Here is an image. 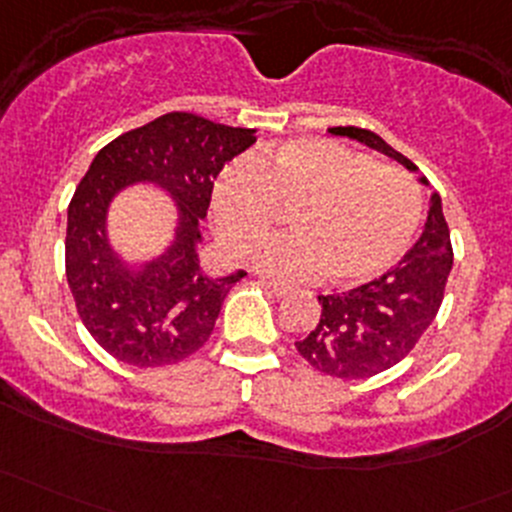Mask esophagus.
I'll list each match as a JSON object with an SVG mask.
<instances>
[{
    "instance_id": "obj_1",
    "label": "esophagus",
    "mask_w": 512,
    "mask_h": 512,
    "mask_svg": "<svg viewBox=\"0 0 512 512\" xmlns=\"http://www.w3.org/2000/svg\"><path fill=\"white\" fill-rule=\"evenodd\" d=\"M262 282L272 289V294H275V297H285V294H289V287L282 285V282H272V280H262Z\"/></svg>"
}]
</instances>
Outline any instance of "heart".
<instances>
[{"instance_id":"b5f03b06","label":"heart","mask_w":512,"mask_h":512,"mask_svg":"<svg viewBox=\"0 0 512 512\" xmlns=\"http://www.w3.org/2000/svg\"><path fill=\"white\" fill-rule=\"evenodd\" d=\"M292 208V235L255 252L262 272L287 280L322 275L327 285L376 280L399 262L421 218L416 185L401 170L324 138H294L252 165L232 163L215 178L210 215L220 242L245 255Z\"/></svg>"}]
</instances>
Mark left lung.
I'll use <instances>...</instances> for the list:
<instances>
[{"label":"left lung","mask_w":512,"mask_h":512,"mask_svg":"<svg viewBox=\"0 0 512 512\" xmlns=\"http://www.w3.org/2000/svg\"><path fill=\"white\" fill-rule=\"evenodd\" d=\"M332 136H347L384 156L394 158L411 173L418 168L374 131L356 126L329 128ZM428 185V180L418 178ZM453 267V247L443 218L441 195L431 193L428 218L421 237L404 260L366 285L342 294H319V322L297 352L317 371L337 379H366L399 364L436 319Z\"/></svg>","instance_id":"8db88e82"}]
</instances>
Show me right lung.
<instances>
[{
    "label": "right lung",
    "mask_w": 512,
    "mask_h": 512,
    "mask_svg": "<svg viewBox=\"0 0 512 512\" xmlns=\"http://www.w3.org/2000/svg\"><path fill=\"white\" fill-rule=\"evenodd\" d=\"M252 143V128L175 111L96 153L69 203L66 280L84 327L118 361L175 364L213 334L227 292L245 272L210 275L200 267V220L223 165ZM136 182L156 184L179 208L174 240L146 263H126L107 237L112 198Z\"/></svg>",
    "instance_id": "1"
}]
</instances>
